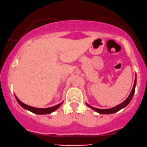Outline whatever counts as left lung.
Instances as JSON below:
<instances>
[{
    "instance_id": "left-lung-1",
    "label": "left lung",
    "mask_w": 147,
    "mask_h": 147,
    "mask_svg": "<svg viewBox=\"0 0 147 147\" xmlns=\"http://www.w3.org/2000/svg\"><path fill=\"white\" fill-rule=\"evenodd\" d=\"M136 78H135V80H134V85L131 92L130 95H129V97H128V98H126V99L123 102H121V103L119 104V105H116V106L113 107V108H108V109H99V108H94V107L91 106V105H88V104H87V105H88V107H90V108H92V110H94L95 111L98 112V113H100V114H112V113H116V112H118L119 111H120L121 109L125 108V107H126V105H127L128 104L131 102V100L132 98H133V96H134V94L135 88H136Z\"/></svg>"
}]
</instances>
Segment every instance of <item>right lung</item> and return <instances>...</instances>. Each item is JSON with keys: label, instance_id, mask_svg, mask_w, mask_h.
I'll use <instances>...</instances> for the list:
<instances>
[{"label": "right lung", "instance_id": "right-lung-1", "mask_svg": "<svg viewBox=\"0 0 147 147\" xmlns=\"http://www.w3.org/2000/svg\"><path fill=\"white\" fill-rule=\"evenodd\" d=\"M15 97H16V99L17 102H18V103H19V105H21V107H23L24 109L28 110V111L32 112V113H36V114H39V115L49 114V113H52V112H54L55 111H56V110L57 109V108H59V107L62 104V103H59V104H58V105H55V106L50 107V108H34V107H31V106H29V105H26V104H24V102H21V101L20 100L18 99L16 96H15Z\"/></svg>", "mask_w": 147, "mask_h": 147}]
</instances>
